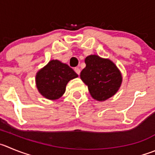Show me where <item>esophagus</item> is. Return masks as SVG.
<instances>
[{"instance_id": "obj_1", "label": "esophagus", "mask_w": 155, "mask_h": 155, "mask_svg": "<svg viewBox=\"0 0 155 155\" xmlns=\"http://www.w3.org/2000/svg\"><path fill=\"white\" fill-rule=\"evenodd\" d=\"M74 70H75V72H76V73H77L78 75L80 74V69H79V68H78V67H75Z\"/></svg>"}]
</instances>
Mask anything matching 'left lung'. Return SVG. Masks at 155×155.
<instances>
[{
	"mask_svg": "<svg viewBox=\"0 0 155 155\" xmlns=\"http://www.w3.org/2000/svg\"><path fill=\"white\" fill-rule=\"evenodd\" d=\"M86 67L80 78L88 86L90 95L97 101H105L115 95L121 86V73L113 62L90 55L85 60Z\"/></svg>",
	"mask_w": 155,
	"mask_h": 155,
	"instance_id": "1",
	"label": "left lung"
}]
</instances>
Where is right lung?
<instances>
[{"instance_id":"right-lung-1","label":"right lung","mask_w":155,"mask_h":155,"mask_svg":"<svg viewBox=\"0 0 155 155\" xmlns=\"http://www.w3.org/2000/svg\"><path fill=\"white\" fill-rule=\"evenodd\" d=\"M78 75L72 68L59 60H51L36 76L39 92L48 99H57L64 94L68 82Z\"/></svg>"}]
</instances>
